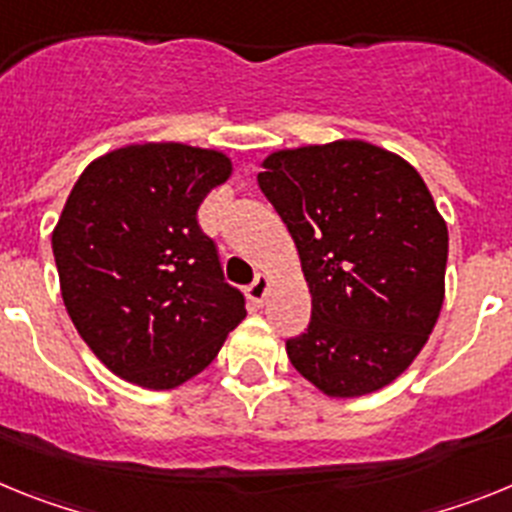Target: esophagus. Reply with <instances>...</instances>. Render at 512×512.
<instances>
[{"label":"esophagus","mask_w":512,"mask_h":512,"mask_svg":"<svg viewBox=\"0 0 512 512\" xmlns=\"http://www.w3.org/2000/svg\"><path fill=\"white\" fill-rule=\"evenodd\" d=\"M268 291H270V278L268 275H257L255 281L250 283V288H247V293H250V299L255 301V304H262V301L268 299Z\"/></svg>","instance_id":"obj_1"}]
</instances>
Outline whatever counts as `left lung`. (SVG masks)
I'll return each instance as SVG.
<instances>
[{"label":"left lung","mask_w":512,"mask_h":512,"mask_svg":"<svg viewBox=\"0 0 512 512\" xmlns=\"http://www.w3.org/2000/svg\"><path fill=\"white\" fill-rule=\"evenodd\" d=\"M291 231L311 293L293 368L330 397L391 384L443 306L446 221L412 164L366 141L270 154L257 175Z\"/></svg>","instance_id":"1"}]
</instances>
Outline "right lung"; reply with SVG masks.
I'll return each mask as SVG.
<instances>
[{"label":"right lung","instance_id":"right-lung-1","mask_svg":"<svg viewBox=\"0 0 512 512\" xmlns=\"http://www.w3.org/2000/svg\"><path fill=\"white\" fill-rule=\"evenodd\" d=\"M231 175L221 151L115 149L82 172L53 229L71 322L115 376L175 389L219 355L244 319L198 208Z\"/></svg>","mask_w":512,"mask_h":512}]
</instances>
